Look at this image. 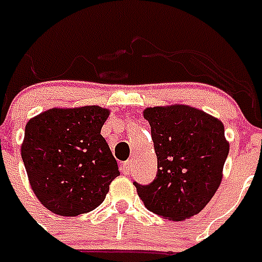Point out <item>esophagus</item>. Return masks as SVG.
I'll return each mask as SVG.
<instances>
[{
    "mask_svg": "<svg viewBox=\"0 0 262 262\" xmlns=\"http://www.w3.org/2000/svg\"><path fill=\"white\" fill-rule=\"evenodd\" d=\"M131 166H133V165H131V162H129V161H127V162H124V164H123V165H121V166H120L121 173H123V174H129V170H131Z\"/></svg>",
    "mask_w": 262,
    "mask_h": 262,
    "instance_id": "1",
    "label": "esophagus"
}]
</instances>
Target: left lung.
<instances>
[{
	"instance_id": "1",
	"label": "left lung",
	"mask_w": 262,
	"mask_h": 262,
	"mask_svg": "<svg viewBox=\"0 0 262 262\" xmlns=\"http://www.w3.org/2000/svg\"><path fill=\"white\" fill-rule=\"evenodd\" d=\"M143 115L158 162L151 183H134L144 207L171 221L199 214L221 185L229 156L222 121L187 105L154 106Z\"/></svg>"
}]
</instances>
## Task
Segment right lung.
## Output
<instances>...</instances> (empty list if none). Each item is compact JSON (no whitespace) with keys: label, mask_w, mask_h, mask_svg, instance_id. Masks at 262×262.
<instances>
[{"label":"right lung","mask_w":262,"mask_h":262,"mask_svg":"<svg viewBox=\"0 0 262 262\" xmlns=\"http://www.w3.org/2000/svg\"><path fill=\"white\" fill-rule=\"evenodd\" d=\"M108 110L54 108L25 125L21 157L39 202L54 214L77 216L104 202L119 166L101 127Z\"/></svg>","instance_id":"right-lung-1"}]
</instances>
